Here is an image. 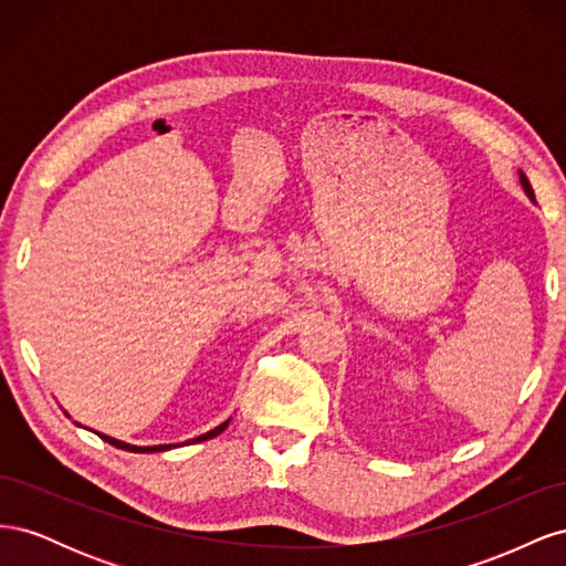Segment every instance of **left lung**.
<instances>
[{"label":"left lung","instance_id":"obj_1","mask_svg":"<svg viewBox=\"0 0 566 566\" xmlns=\"http://www.w3.org/2000/svg\"><path fill=\"white\" fill-rule=\"evenodd\" d=\"M520 179H522V186H524V191H526V196L531 198V200H536V196H534V188H531V184H528V179L524 177V175H520Z\"/></svg>","mask_w":566,"mask_h":566}]
</instances>
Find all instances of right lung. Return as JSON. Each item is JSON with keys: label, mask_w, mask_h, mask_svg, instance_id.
Masks as SVG:
<instances>
[{"label": "right lung", "mask_w": 566, "mask_h": 566, "mask_svg": "<svg viewBox=\"0 0 566 566\" xmlns=\"http://www.w3.org/2000/svg\"><path fill=\"white\" fill-rule=\"evenodd\" d=\"M229 427V420L227 422H221L219 427H214L212 432H208V434H202V437H198V439H191L193 443L196 441H205V439H212V437H217V434H221ZM101 439L104 441H108L111 447H117V449H123V451H132V453H156V451H167V449H172L175 443H163V447H132V443H125V441H117V439H113V437H106V434H98Z\"/></svg>", "instance_id": "right-lung-1"}]
</instances>
